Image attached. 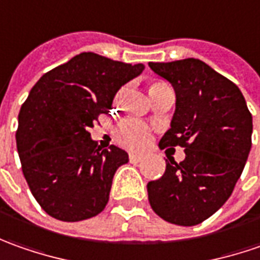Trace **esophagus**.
I'll return each mask as SVG.
<instances>
[{
	"label": "esophagus",
	"instance_id": "1",
	"mask_svg": "<svg viewBox=\"0 0 260 260\" xmlns=\"http://www.w3.org/2000/svg\"><path fill=\"white\" fill-rule=\"evenodd\" d=\"M144 158H145V154H142V152H131L129 154V159L134 162H139Z\"/></svg>",
	"mask_w": 260,
	"mask_h": 260
}]
</instances>
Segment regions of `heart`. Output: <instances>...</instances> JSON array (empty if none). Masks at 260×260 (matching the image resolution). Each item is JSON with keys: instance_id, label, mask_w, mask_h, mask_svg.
<instances>
[{"instance_id": "heart-1", "label": "heart", "mask_w": 260, "mask_h": 260, "mask_svg": "<svg viewBox=\"0 0 260 260\" xmlns=\"http://www.w3.org/2000/svg\"><path fill=\"white\" fill-rule=\"evenodd\" d=\"M161 85V83H155ZM154 85V86H155ZM116 139L122 147L129 149L144 148L151 141V131L142 121L137 118L125 119L116 129Z\"/></svg>"}]
</instances>
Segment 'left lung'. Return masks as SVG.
<instances>
[{
  "label": "left lung",
  "instance_id": "8db88e82",
  "mask_svg": "<svg viewBox=\"0 0 260 260\" xmlns=\"http://www.w3.org/2000/svg\"><path fill=\"white\" fill-rule=\"evenodd\" d=\"M175 92L170 129L158 147H184L177 164L147 184L148 200L161 219L196 226L228 202L252 148V115L240 89L199 58L148 63Z\"/></svg>",
  "mask_w": 260,
  "mask_h": 260
}]
</instances>
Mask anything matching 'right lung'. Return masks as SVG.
Listing matches in <instances>:
<instances>
[{
	"mask_svg": "<svg viewBox=\"0 0 260 260\" xmlns=\"http://www.w3.org/2000/svg\"><path fill=\"white\" fill-rule=\"evenodd\" d=\"M144 69L80 53L30 90L18 113L17 149L34 199L51 217L80 221L106 207L113 175L129 157L115 145L98 147L89 128Z\"/></svg>",
	"mask_w": 260,
	"mask_h": 260,
	"instance_id": "1",
	"label": "right lung"
}]
</instances>
